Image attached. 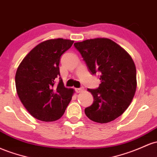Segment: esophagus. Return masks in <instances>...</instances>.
Masks as SVG:
<instances>
[{
  "label": "esophagus",
  "instance_id": "1",
  "mask_svg": "<svg viewBox=\"0 0 157 157\" xmlns=\"http://www.w3.org/2000/svg\"><path fill=\"white\" fill-rule=\"evenodd\" d=\"M84 90V88L83 87H81V88H78V89H76V91H77V93H80L82 92V91Z\"/></svg>",
  "mask_w": 157,
  "mask_h": 157
}]
</instances>
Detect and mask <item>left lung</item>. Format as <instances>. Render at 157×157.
<instances>
[{
    "mask_svg": "<svg viewBox=\"0 0 157 157\" xmlns=\"http://www.w3.org/2000/svg\"><path fill=\"white\" fill-rule=\"evenodd\" d=\"M92 75L100 74L97 89H88L94 102L85 109L90 120L101 124L124 113L136 90V69L130 55L113 40L96 38L75 43Z\"/></svg>",
    "mask_w": 157,
    "mask_h": 157,
    "instance_id": "left-lung-1",
    "label": "left lung"
}]
</instances>
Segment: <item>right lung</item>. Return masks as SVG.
Returning a JSON list of instances; mask_svg holds the SVG:
<instances>
[{
  "label": "right lung",
  "mask_w": 157,
  "mask_h": 157,
  "mask_svg": "<svg viewBox=\"0 0 157 157\" xmlns=\"http://www.w3.org/2000/svg\"><path fill=\"white\" fill-rule=\"evenodd\" d=\"M74 41L48 39L26 55L15 74V87L20 101L34 118L42 121L59 119L71 101L75 90L64 86L60 79L59 59Z\"/></svg>",
  "instance_id": "add662e5"
}]
</instances>
